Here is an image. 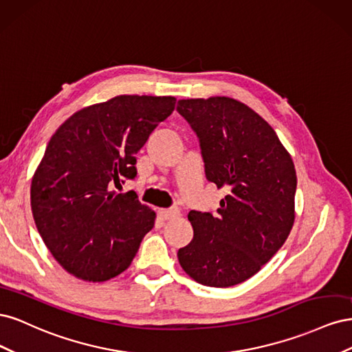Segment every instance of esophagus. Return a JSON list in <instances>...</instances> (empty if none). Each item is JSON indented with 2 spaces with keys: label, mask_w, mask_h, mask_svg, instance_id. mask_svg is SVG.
I'll return each instance as SVG.
<instances>
[{
  "label": "esophagus",
  "mask_w": 352,
  "mask_h": 352,
  "mask_svg": "<svg viewBox=\"0 0 352 352\" xmlns=\"http://www.w3.org/2000/svg\"><path fill=\"white\" fill-rule=\"evenodd\" d=\"M158 214L162 216L163 219L168 220V219L177 217V216L180 214V211H179V208H176V207H172V208H162V210H158Z\"/></svg>",
  "instance_id": "1"
}]
</instances>
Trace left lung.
<instances>
[{
  "instance_id": "left-lung-1",
  "label": "left lung",
  "mask_w": 352,
  "mask_h": 352,
  "mask_svg": "<svg viewBox=\"0 0 352 352\" xmlns=\"http://www.w3.org/2000/svg\"><path fill=\"white\" fill-rule=\"evenodd\" d=\"M199 140L206 176L229 194L217 214H188L194 239L177 251L195 282L228 287L250 279L280 250L295 220L296 175L272 126L228 97L180 100Z\"/></svg>"
}]
</instances>
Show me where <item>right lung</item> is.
<instances>
[{
	"label": "right lung",
	"instance_id": "obj_1",
	"mask_svg": "<svg viewBox=\"0 0 352 352\" xmlns=\"http://www.w3.org/2000/svg\"><path fill=\"white\" fill-rule=\"evenodd\" d=\"M175 104L119 95L74 113L50 140L32 179V214L52 257L76 278H116L154 228L155 212L113 186L135 179L138 151Z\"/></svg>",
	"mask_w": 352,
	"mask_h": 352
}]
</instances>
